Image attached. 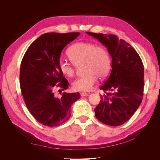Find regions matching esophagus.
<instances>
[{"instance_id": "34e87169", "label": "esophagus", "mask_w": 160, "mask_h": 160, "mask_svg": "<svg viewBox=\"0 0 160 160\" xmlns=\"http://www.w3.org/2000/svg\"><path fill=\"white\" fill-rule=\"evenodd\" d=\"M80 95H81V96H82V97H85V96H88V95H89V94L85 93V92H81Z\"/></svg>"}]
</instances>
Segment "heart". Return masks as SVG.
I'll return each mask as SVG.
<instances>
[{
	"instance_id": "obj_1",
	"label": "heart",
	"mask_w": 160,
	"mask_h": 160,
	"mask_svg": "<svg viewBox=\"0 0 160 160\" xmlns=\"http://www.w3.org/2000/svg\"><path fill=\"white\" fill-rule=\"evenodd\" d=\"M67 54L71 62L62 58L58 61L61 73L71 78L75 74L76 67L81 65L85 72L72 83V88L75 91H91L98 81V77L103 78L110 71L111 56L103 46L91 42H78L69 47Z\"/></svg>"
}]
</instances>
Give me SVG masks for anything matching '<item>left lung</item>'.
<instances>
[{"label": "left lung", "instance_id": "obj_1", "mask_svg": "<svg viewBox=\"0 0 160 160\" xmlns=\"http://www.w3.org/2000/svg\"><path fill=\"white\" fill-rule=\"evenodd\" d=\"M108 48L111 72L100 88L105 94L95 109V117L110 126L128 121L141 104L143 95L144 69L138 53L129 43L114 35L87 32Z\"/></svg>", "mask_w": 160, "mask_h": 160}]
</instances>
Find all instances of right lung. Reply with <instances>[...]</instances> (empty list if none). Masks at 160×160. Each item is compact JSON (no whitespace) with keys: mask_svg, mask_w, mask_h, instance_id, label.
Instances as JSON below:
<instances>
[{"mask_svg":"<svg viewBox=\"0 0 160 160\" xmlns=\"http://www.w3.org/2000/svg\"><path fill=\"white\" fill-rule=\"evenodd\" d=\"M79 32L45 33L28 48L21 63L20 85L27 108L40 123L55 127L71 116V105L80 98L79 93L62 94L57 98L56 88L62 91L69 82L61 73L58 61L64 47Z\"/></svg>","mask_w":160,"mask_h":160,"instance_id":"add662e5","label":"right lung"}]
</instances>
